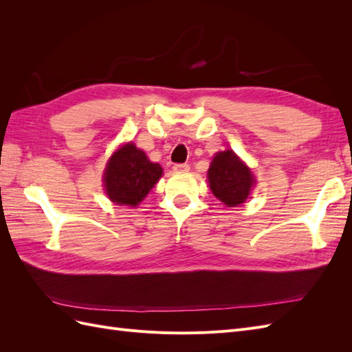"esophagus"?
<instances>
[{
  "label": "esophagus",
  "instance_id": "1",
  "mask_svg": "<svg viewBox=\"0 0 352 352\" xmlns=\"http://www.w3.org/2000/svg\"><path fill=\"white\" fill-rule=\"evenodd\" d=\"M173 170H175L176 173L188 172V170H189V164H175V166H173Z\"/></svg>",
  "mask_w": 352,
  "mask_h": 352
}]
</instances>
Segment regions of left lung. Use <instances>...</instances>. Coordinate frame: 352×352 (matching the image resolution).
I'll list each match as a JSON object with an SVG mask.
<instances>
[{"label": "left lung", "instance_id": "obj_1", "mask_svg": "<svg viewBox=\"0 0 352 352\" xmlns=\"http://www.w3.org/2000/svg\"><path fill=\"white\" fill-rule=\"evenodd\" d=\"M207 179L211 192L228 207L243 204L255 185L250 167L232 150L220 151L212 157Z\"/></svg>", "mask_w": 352, "mask_h": 352}]
</instances>
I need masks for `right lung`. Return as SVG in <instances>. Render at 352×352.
<instances>
[{
  "instance_id": "1",
  "label": "right lung",
  "mask_w": 352,
  "mask_h": 352,
  "mask_svg": "<svg viewBox=\"0 0 352 352\" xmlns=\"http://www.w3.org/2000/svg\"><path fill=\"white\" fill-rule=\"evenodd\" d=\"M163 175L158 163H151L133 142L122 145L110 157L104 170L105 194L114 204L136 207Z\"/></svg>"
}]
</instances>
